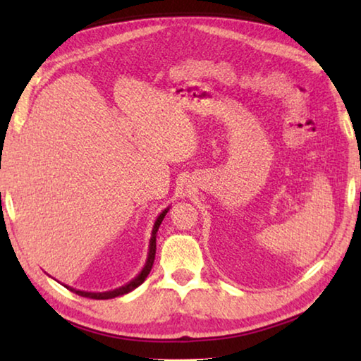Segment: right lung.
Returning a JSON list of instances; mask_svg holds the SVG:
<instances>
[{"mask_svg":"<svg viewBox=\"0 0 361 361\" xmlns=\"http://www.w3.org/2000/svg\"><path fill=\"white\" fill-rule=\"evenodd\" d=\"M170 210V207H167L166 210H162V213H159V216L156 218L154 226H152V231H151V239H149V248H148V258H146V262L142 271H140L138 276L135 279H132L129 283L119 286V288H114V290H109V291H102V293H94V291H82V290H76V288H71V286H66V288L71 290L73 293H76L79 296H84V298H90V299H113L116 296H122V295H127V293H130L132 290H135L137 286L142 285L146 277H148V274L152 267V262H154L156 258V235H157V229L159 226H161L162 219L166 218L167 212Z\"/></svg>","mask_w":361,"mask_h":361,"instance_id":"right-lung-1","label":"right lung"}]
</instances>
